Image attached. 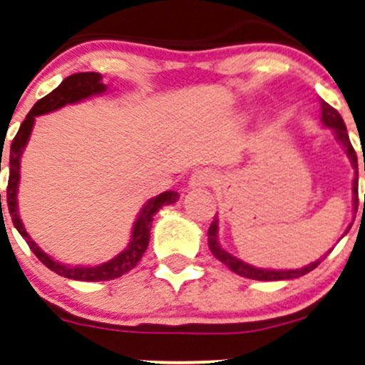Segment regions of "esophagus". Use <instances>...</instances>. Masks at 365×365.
Wrapping results in <instances>:
<instances>
[{"label": "esophagus", "mask_w": 365, "mask_h": 365, "mask_svg": "<svg viewBox=\"0 0 365 365\" xmlns=\"http://www.w3.org/2000/svg\"><path fill=\"white\" fill-rule=\"evenodd\" d=\"M213 182H215V173H213L212 169L203 168L192 173V176H190L189 180V185L192 187V189H203V187L212 185Z\"/></svg>", "instance_id": "34e87169"}]
</instances>
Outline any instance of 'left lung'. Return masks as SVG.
Masks as SVG:
<instances>
[{
    "label": "left lung",
    "instance_id": "left-lung-1",
    "mask_svg": "<svg viewBox=\"0 0 365 365\" xmlns=\"http://www.w3.org/2000/svg\"><path fill=\"white\" fill-rule=\"evenodd\" d=\"M322 123L325 125V127L332 128L336 138L339 139L341 145L346 148V153H348L353 168H355V178H353V206H355V212H356V206H359V164H356V153L355 150H353L351 143H349L348 130H346V125L344 121H342L341 114L337 113L332 106L327 104L325 101H322ZM364 171H365V162H364ZM364 208H365V196H364ZM217 233H219V220L215 219L208 230V247L213 256H215L219 261H222L231 272L242 275V277L254 279V281H286V279L302 277V275L314 270V268L319 264V261H322L318 259L314 261V263L307 264V267L297 268V270H267V268H256L252 267V264L235 257L233 254L224 251V249L220 247Z\"/></svg>",
    "mask_w": 365,
    "mask_h": 365
}]
</instances>
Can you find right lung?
I'll return each mask as SVG.
<instances>
[{
	"mask_svg": "<svg viewBox=\"0 0 365 365\" xmlns=\"http://www.w3.org/2000/svg\"><path fill=\"white\" fill-rule=\"evenodd\" d=\"M106 84L102 83V76L97 72H81V73H72L67 79L61 81L60 86L56 90L51 91L49 95H46L43 98H40L35 106L31 108V111L26 114V120L21 123L19 132L14 138L12 146H10V155L6 159V165H9V187H6V205H9L10 217H12L14 226L17 227V231L21 233V237L24 238L26 244L29 245L31 252L46 264L49 270L56 272L58 275L67 279H73V281H86V282H95V281H111V279L121 277L123 274H127L128 270L135 267L139 263V259L143 257V254L146 252L150 242V230H152V220L153 215L165 205H173L178 200V192L175 190H165V192L159 194V196L152 197L143 210L139 212L138 219H135L134 230H132V238L128 242L127 249L123 252H120L118 256H114L113 259H109L108 263L97 264V267H68V264L58 263L53 257L47 256L35 242L29 238V235L26 233L23 220L19 217V210H17V187H19V169H21V155L24 152V146L28 145L29 134H31L33 123H35V118L40 114H46L51 111H56V109L63 108L67 104H76V102L84 101V98H90L93 95L104 93ZM1 169V168H0ZM0 203H1V194H0ZM1 206V205H0Z\"/></svg>",
	"mask_w": 365,
	"mask_h": 365,
	"instance_id": "add662e5",
	"label": "right lung"
}]
</instances>
